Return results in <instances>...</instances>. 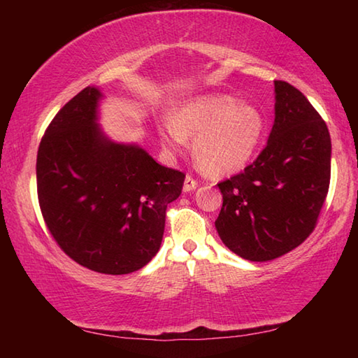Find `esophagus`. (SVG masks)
Here are the masks:
<instances>
[{"label": "esophagus", "instance_id": "esophagus-1", "mask_svg": "<svg viewBox=\"0 0 358 358\" xmlns=\"http://www.w3.org/2000/svg\"><path fill=\"white\" fill-rule=\"evenodd\" d=\"M199 186V181L196 178H192L191 175H186L185 178V185H183V191L185 192H189L192 189H196V187Z\"/></svg>", "mask_w": 358, "mask_h": 358}]
</instances>
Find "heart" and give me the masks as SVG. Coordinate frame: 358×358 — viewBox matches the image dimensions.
Returning <instances> with one entry per match:
<instances>
[{
  "label": "heart",
  "instance_id": "obj_1",
  "mask_svg": "<svg viewBox=\"0 0 358 358\" xmlns=\"http://www.w3.org/2000/svg\"><path fill=\"white\" fill-rule=\"evenodd\" d=\"M162 148L177 156L194 137V157L205 173L221 177L240 171L256 151L264 120L256 107L240 104L227 94L189 99L157 126Z\"/></svg>",
  "mask_w": 358,
  "mask_h": 358
}]
</instances>
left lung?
I'll return each mask as SVG.
<instances>
[{
  "mask_svg": "<svg viewBox=\"0 0 358 358\" xmlns=\"http://www.w3.org/2000/svg\"><path fill=\"white\" fill-rule=\"evenodd\" d=\"M275 99L266 147L243 172L217 183V234L230 251L252 262L280 257L310 237L330 186L325 121L287 82L275 80Z\"/></svg>",
  "mask_w": 358,
  "mask_h": 358,
  "instance_id": "obj_1",
  "label": "left lung"
}]
</instances>
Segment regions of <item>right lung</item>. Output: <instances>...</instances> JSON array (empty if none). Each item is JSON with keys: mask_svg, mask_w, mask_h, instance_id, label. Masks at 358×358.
Wrapping results in <instances>:
<instances>
[{"mask_svg": "<svg viewBox=\"0 0 358 358\" xmlns=\"http://www.w3.org/2000/svg\"><path fill=\"white\" fill-rule=\"evenodd\" d=\"M101 98L98 88H83L48 124L36 162L38 199L48 232L72 260L126 275L159 251L185 173L137 145L108 141L98 126Z\"/></svg>", "mask_w": 358, "mask_h": 358, "instance_id": "obj_1", "label": "right lung"}]
</instances>
